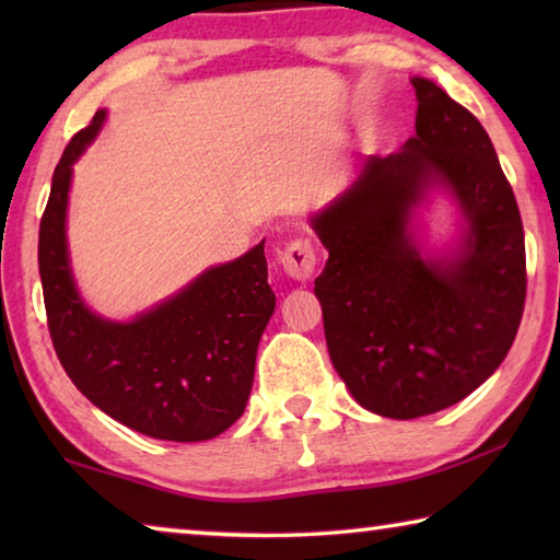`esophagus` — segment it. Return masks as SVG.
I'll return each mask as SVG.
<instances>
[{"label": "esophagus", "instance_id": "obj_1", "mask_svg": "<svg viewBox=\"0 0 560 560\" xmlns=\"http://www.w3.org/2000/svg\"><path fill=\"white\" fill-rule=\"evenodd\" d=\"M281 267L291 279H296V281H308L311 277H314L316 252H314V244H311V240H306V236H299V240L289 242L287 249L281 252Z\"/></svg>", "mask_w": 560, "mask_h": 560}]
</instances>
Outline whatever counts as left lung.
Listing matches in <instances>:
<instances>
[{"label":"left lung","mask_w":560,"mask_h":560,"mask_svg":"<svg viewBox=\"0 0 560 560\" xmlns=\"http://www.w3.org/2000/svg\"><path fill=\"white\" fill-rule=\"evenodd\" d=\"M415 138L371 155L311 224L328 249L316 279L330 360L350 395L393 420L440 412L487 381L524 316L526 246L518 205L487 130L438 83L412 79ZM460 202L465 236L424 260L409 234L432 186Z\"/></svg>","instance_id":"left-lung-1"}]
</instances>
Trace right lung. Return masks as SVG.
I'll return each mask as SVG.
<instances>
[{
	"mask_svg": "<svg viewBox=\"0 0 560 560\" xmlns=\"http://www.w3.org/2000/svg\"><path fill=\"white\" fill-rule=\"evenodd\" d=\"M103 120L106 110H98L66 145L39 226L54 350L73 385L126 428L170 442L212 440L244 412L259 340L277 306L264 242L128 324L91 314L71 277L66 205L71 167Z\"/></svg>",
	"mask_w": 560,
	"mask_h": 560,
	"instance_id": "1",
	"label": "right lung"
}]
</instances>
